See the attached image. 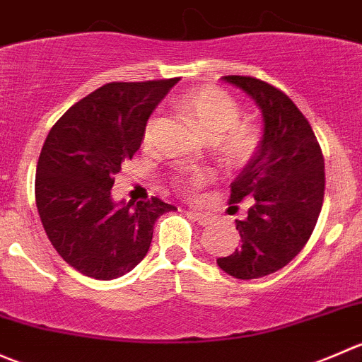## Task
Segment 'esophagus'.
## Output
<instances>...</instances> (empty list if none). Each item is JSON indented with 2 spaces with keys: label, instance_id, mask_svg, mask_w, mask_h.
Returning <instances> with one entry per match:
<instances>
[{
  "label": "esophagus",
  "instance_id": "1",
  "mask_svg": "<svg viewBox=\"0 0 362 362\" xmlns=\"http://www.w3.org/2000/svg\"><path fill=\"white\" fill-rule=\"evenodd\" d=\"M189 216L193 218L195 221H199L200 225H209L213 221V218L206 213H199V211H189Z\"/></svg>",
  "mask_w": 362,
  "mask_h": 362
}]
</instances>
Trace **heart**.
<instances>
[{"instance_id":"obj_1","label":"heart","mask_w":362,"mask_h":362,"mask_svg":"<svg viewBox=\"0 0 362 362\" xmlns=\"http://www.w3.org/2000/svg\"><path fill=\"white\" fill-rule=\"evenodd\" d=\"M177 107L213 139L214 155L228 169L246 165L259 149L260 130L255 124L239 121V103L223 89L214 86L193 88L180 96ZM151 124L153 121H149L146 127V137ZM209 180L211 174L206 170H192L180 177V185L186 192H195Z\"/></svg>"}]
</instances>
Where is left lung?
Masks as SVG:
<instances>
[{
	"instance_id": "obj_1",
	"label": "left lung",
	"mask_w": 362,
	"mask_h": 362,
	"mask_svg": "<svg viewBox=\"0 0 362 362\" xmlns=\"http://www.w3.org/2000/svg\"><path fill=\"white\" fill-rule=\"evenodd\" d=\"M223 81L252 96L264 117L259 149L230 182L228 204H252L248 218L235 220L241 245L216 260L230 276L253 280L287 266L310 239L324 202V155L308 119L284 91L245 75Z\"/></svg>"
}]
</instances>
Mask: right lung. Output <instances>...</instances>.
Segmentation results:
<instances>
[{
	"mask_svg": "<svg viewBox=\"0 0 362 362\" xmlns=\"http://www.w3.org/2000/svg\"><path fill=\"white\" fill-rule=\"evenodd\" d=\"M177 81L109 82L71 105L45 139L35 180L38 214L61 259L86 276L130 273L148 253L155 221L176 209L158 197L116 204L110 188Z\"/></svg>",
	"mask_w": 362,
	"mask_h": 362,
	"instance_id": "1",
	"label": "right lung"
}]
</instances>
